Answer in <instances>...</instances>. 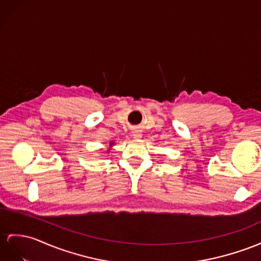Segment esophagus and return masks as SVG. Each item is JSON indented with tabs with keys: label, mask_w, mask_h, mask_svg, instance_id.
Wrapping results in <instances>:
<instances>
[{
	"label": "esophagus",
	"mask_w": 261,
	"mask_h": 261,
	"mask_svg": "<svg viewBox=\"0 0 261 261\" xmlns=\"http://www.w3.org/2000/svg\"><path fill=\"white\" fill-rule=\"evenodd\" d=\"M133 137L134 138H136V139H139V138H142V130L141 129H138V128H136V129H134L133 130Z\"/></svg>",
	"instance_id": "1"
}]
</instances>
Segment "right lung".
<instances>
[{"label": "right lung", "instance_id": "right-lung-1", "mask_svg": "<svg viewBox=\"0 0 261 261\" xmlns=\"http://www.w3.org/2000/svg\"><path fill=\"white\" fill-rule=\"evenodd\" d=\"M112 145H114V143H110V146H112Z\"/></svg>", "mask_w": 261, "mask_h": 261}]
</instances>
